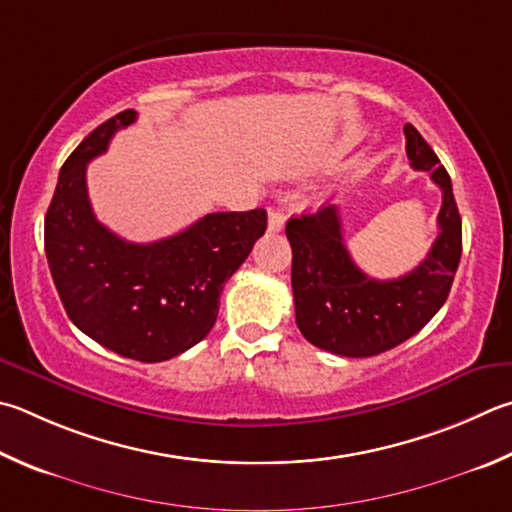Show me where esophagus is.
<instances>
[{"label": "esophagus", "mask_w": 512, "mask_h": 512, "mask_svg": "<svg viewBox=\"0 0 512 512\" xmlns=\"http://www.w3.org/2000/svg\"><path fill=\"white\" fill-rule=\"evenodd\" d=\"M284 221H286V217H284L282 210H277V208L268 210V230L280 232L284 228Z\"/></svg>", "instance_id": "esophagus-1"}]
</instances>
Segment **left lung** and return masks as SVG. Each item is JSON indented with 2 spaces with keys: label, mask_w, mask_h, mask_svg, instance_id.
Wrapping results in <instances>:
<instances>
[{
  "label": "left lung",
  "mask_w": 512,
  "mask_h": 512,
  "mask_svg": "<svg viewBox=\"0 0 512 512\" xmlns=\"http://www.w3.org/2000/svg\"><path fill=\"white\" fill-rule=\"evenodd\" d=\"M405 150L414 170L430 172L443 192L439 237L414 271L374 280L353 264L336 206L288 219L293 248L295 322L311 345L347 358L378 356L430 322L448 300L461 259V217L452 181L414 125H405Z\"/></svg>",
  "instance_id": "8db88e82"
}]
</instances>
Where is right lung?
Wrapping results in <instances>:
<instances>
[{"label": "right lung", "instance_id": "right-lung-1", "mask_svg": "<svg viewBox=\"0 0 512 512\" xmlns=\"http://www.w3.org/2000/svg\"><path fill=\"white\" fill-rule=\"evenodd\" d=\"M125 109L105 120L64 161L44 217V250L64 311L118 356L163 362L208 336L219 297L266 232V210L212 212L176 235L132 244L96 219L87 163L107 152Z\"/></svg>", "mask_w": 512, "mask_h": 512}]
</instances>
